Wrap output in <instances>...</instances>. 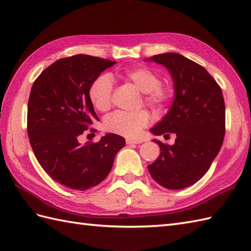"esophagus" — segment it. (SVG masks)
Returning a JSON list of instances; mask_svg holds the SVG:
<instances>
[{
	"label": "esophagus",
	"mask_w": 251,
	"mask_h": 251,
	"mask_svg": "<svg viewBox=\"0 0 251 251\" xmlns=\"http://www.w3.org/2000/svg\"><path fill=\"white\" fill-rule=\"evenodd\" d=\"M126 143H127V145H139V143H141V140H138V139H126Z\"/></svg>",
	"instance_id": "obj_1"
}]
</instances>
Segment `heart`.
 I'll return each mask as SVG.
<instances>
[{
	"instance_id": "b5f03b06",
	"label": "heart",
	"mask_w": 251,
	"mask_h": 251,
	"mask_svg": "<svg viewBox=\"0 0 251 251\" xmlns=\"http://www.w3.org/2000/svg\"><path fill=\"white\" fill-rule=\"evenodd\" d=\"M122 77L145 93L143 100L155 111H162L172 103L175 89L168 83H162V75L155 69L147 66L129 68L122 73ZM113 78L108 73H101L90 84L88 98L96 110L108 111L113 101ZM150 121L146 110L136 113L116 111L103 120V128L113 134L132 138L140 134Z\"/></svg>"
}]
</instances>
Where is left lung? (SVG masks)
I'll return each instance as SVG.
<instances>
[{
	"label": "left lung",
	"instance_id": "obj_1",
	"mask_svg": "<svg viewBox=\"0 0 251 251\" xmlns=\"http://www.w3.org/2000/svg\"><path fill=\"white\" fill-rule=\"evenodd\" d=\"M172 74L176 97L168 113L151 131L176 135L174 146L154 140L161 154L148 169L164 188L179 190L197 182L209 169L222 147L226 105L219 84L206 69L177 52L155 55Z\"/></svg>",
	"mask_w": 251,
	"mask_h": 251
}]
</instances>
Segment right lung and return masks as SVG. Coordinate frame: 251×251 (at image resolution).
Wrapping results in <instances>:
<instances>
[{"instance_id": "obj_1", "label": "right lung", "mask_w": 251, "mask_h": 251, "mask_svg": "<svg viewBox=\"0 0 251 251\" xmlns=\"http://www.w3.org/2000/svg\"><path fill=\"white\" fill-rule=\"evenodd\" d=\"M104 58L78 54L60 58L32 85L26 129L34 155L50 177L69 189L85 191L109 175L125 139L106 134L98 142H78L99 121L88 98L90 84L106 68Z\"/></svg>"}]
</instances>
